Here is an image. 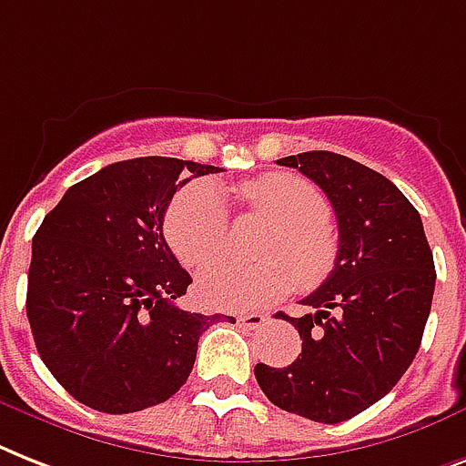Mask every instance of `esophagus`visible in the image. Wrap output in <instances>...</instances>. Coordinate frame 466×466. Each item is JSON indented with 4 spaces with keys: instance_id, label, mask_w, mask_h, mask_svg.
Listing matches in <instances>:
<instances>
[{
    "instance_id": "34e87169",
    "label": "esophagus",
    "mask_w": 466,
    "mask_h": 466,
    "mask_svg": "<svg viewBox=\"0 0 466 466\" xmlns=\"http://www.w3.org/2000/svg\"><path fill=\"white\" fill-rule=\"evenodd\" d=\"M266 320L268 319L263 313H241V316H237V323H239L241 328H248V330H256V328H260Z\"/></svg>"
}]
</instances>
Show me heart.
<instances>
[{"label": "heart", "instance_id": "obj_1", "mask_svg": "<svg viewBox=\"0 0 466 466\" xmlns=\"http://www.w3.org/2000/svg\"><path fill=\"white\" fill-rule=\"evenodd\" d=\"M234 194L246 208L278 220L263 248L272 258L256 266L208 268L198 279V294L208 306L260 309L289 292L294 275L301 285H313L330 272L338 241L328 225V198L316 184L299 174L275 172L244 181ZM165 237L181 266L191 270L220 258L229 241V210L220 188L198 181L177 194L165 215Z\"/></svg>", "mask_w": 466, "mask_h": 466}]
</instances>
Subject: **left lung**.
Masks as SVG:
<instances>
[{
	"mask_svg": "<svg viewBox=\"0 0 466 466\" xmlns=\"http://www.w3.org/2000/svg\"><path fill=\"white\" fill-rule=\"evenodd\" d=\"M278 165L316 181L338 218L335 268L289 319L301 354L285 369L256 364L260 390L279 410L339 423L376 404L410 369L429 320L436 266L421 218L376 169L328 150Z\"/></svg>",
	"mask_w": 466,
	"mask_h": 466,
	"instance_id": "left-lung-1",
	"label": "left lung"
}]
</instances>
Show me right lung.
I'll use <instances>...</instances> for the list:
<instances>
[{"mask_svg":"<svg viewBox=\"0 0 466 466\" xmlns=\"http://www.w3.org/2000/svg\"><path fill=\"white\" fill-rule=\"evenodd\" d=\"M213 172L222 169L177 157L115 162L45 215L25 313L49 373L86 407L131 414L187 383L200 332L220 313L177 306L191 275L169 251L162 222L177 188Z\"/></svg>","mask_w":466,"mask_h":466,"instance_id":"add662e5","label":"right lung"}]
</instances>
